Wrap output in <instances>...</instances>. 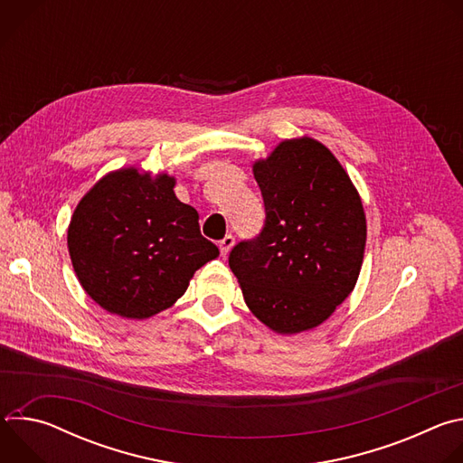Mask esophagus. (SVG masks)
<instances>
[{"label":"esophagus","instance_id":"1","mask_svg":"<svg viewBox=\"0 0 463 463\" xmlns=\"http://www.w3.org/2000/svg\"><path fill=\"white\" fill-rule=\"evenodd\" d=\"M232 245H234V238H232L231 234H227V236L220 241V250H222V254H229V250L232 249Z\"/></svg>","mask_w":463,"mask_h":463}]
</instances>
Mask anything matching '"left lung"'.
<instances>
[{
	"label": "left lung",
	"mask_w": 463,
	"mask_h": 463,
	"mask_svg": "<svg viewBox=\"0 0 463 463\" xmlns=\"http://www.w3.org/2000/svg\"><path fill=\"white\" fill-rule=\"evenodd\" d=\"M266 222L229 266L252 315L282 335L317 327L355 288L366 243L361 197L335 156L302 137L256 161Z\"/></svg>",
	"instance_id": "left-lung-1"
}]
</instances>
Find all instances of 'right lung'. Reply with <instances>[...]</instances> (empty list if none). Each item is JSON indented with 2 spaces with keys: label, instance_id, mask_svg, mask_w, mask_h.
I'll return each mask as SVG.
<instances>
[{
  "label": "right lung",
  "instance_id": "obj_1",
  "mask_svg": "<svg viewBox=\"0 0 463 463\" xmlns=\"http://www.w3.org/2000/svg\"><path fill=\"white\" fill-rule=\"evenodd\" d=\"M175 179L120 168L77 205L68 247L84 291L106 311L148 318L170 307L218 247L174 194Z\"/></svg>",
  "mask_w": 463,
  "mask_h": 463
}]
</instances>
